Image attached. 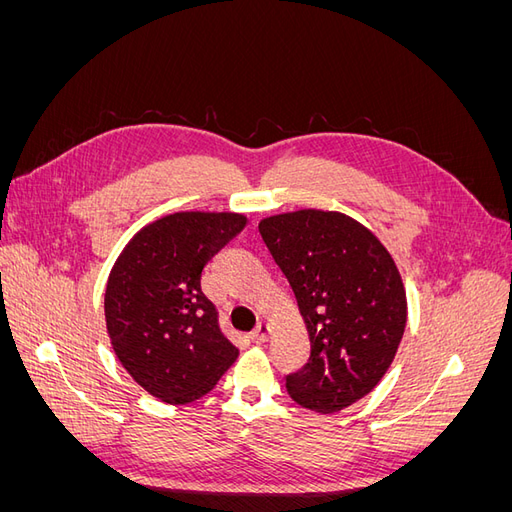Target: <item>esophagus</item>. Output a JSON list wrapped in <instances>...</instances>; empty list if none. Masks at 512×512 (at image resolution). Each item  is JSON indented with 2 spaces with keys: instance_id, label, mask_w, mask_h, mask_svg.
Wrapping results in <instances>:
<instances>
[{
  "instance_id": "esophagus-1",
  "label": "esophagus",
  "mask_w": 512,
  "mask_h": 512,
  "mask_svg": "<svg viewBox=\"0 0 512 512\" xmlns=\"http://www.w3.org/2000/svg\"><path fill=\"white\" fill-rule=\"evenodd\" d=\"M267 333H269V327L265 322H258L256 324V329L252 331V335H250V339L254 344H265L267 342Z\"/></svg>"
}]
</instances>
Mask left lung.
<instances>
[{"mask_svg": "<svg viewBox=\"0 0 512 512\" xmlns=\"http://www.w3.org/2000/svg\"><path fill=\"white\" fill-rule=\"evenodd\" d=\"M307 327L309 359L286 376L299 406L331 414L365 397L391 367L406 329V290L391 254L363 224L303 209L258 224Z\"/></svg>", "mask_w": 512, "mask_h": 512, "instance_id": "8db88e82", "label": "left lung"}]
</instances>
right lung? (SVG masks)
<instances>
[{
    "label": "right lung",
    "mask_w": 512,
    "mask_h": 512,
    "mask_svg": "<svg viewBox=\"0 0 512 512\" xmlns=\"http://www.w3.org/2000/svg\"><path fill=\"white\" fill-rule=\"evenodd\" d=\"M245 222L239 213L166 215L136 232L108 275L104 316L117 359L166 404L207 395L237 359L200 277Z\"/></svg>",
    "instance_id": "right-lung-1"
}]
</instances>
